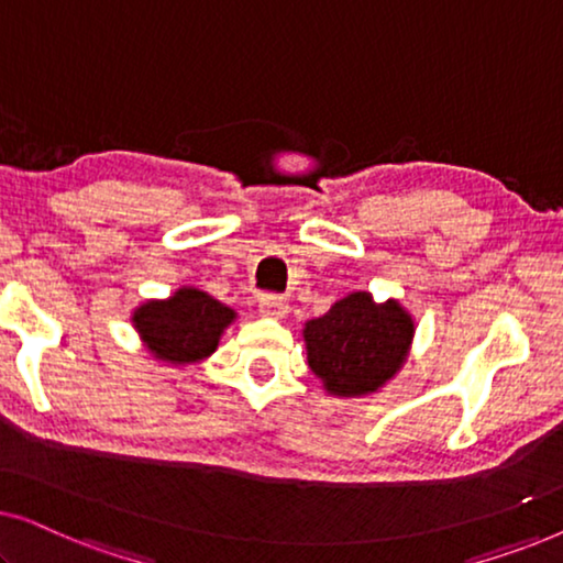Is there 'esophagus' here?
<instances>
[{
	"label": "esophagus",
	"mask_w": 563,
	"mask_h": 563,
	"mask_svg": "<svg viewBox=\"0 0 563 563\" xmlns=\"http://www.w3.org/2000/svg\"><path fill=\"white\" fill-rule=\"evenodd\" d=\"M258 310H261V314H266V318L282 320L284 314L289 312V302L279 295H264L258 302Z\"/></svg>",
	"instance_id": "1"
}]
</instances>
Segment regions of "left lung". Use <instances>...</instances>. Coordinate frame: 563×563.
Returning a JSON list of instances; mask_svg holds the SVG:
<instances>
[{"instance_id":"obj_1","label":"left lung","mask_w":563,"mask_h":563,"mask_svg":"<svg viewBox=\"0 0 563 563\" xmlns=\"http://www.w3.org/2000/svg\"><path fill=\"white\" fill-rule=\"evenodd\" d=\"M412 333V318L395 299L376 305L366 291H353L305 322L307 364L330 395H372L402 368Z\"/></svg>"}]
</instances>
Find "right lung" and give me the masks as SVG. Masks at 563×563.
Listing matches in <instances>:
<instances>
[{
	"label": "right lung",
	"mask_w": 563,
	"mask_h": 563,
	"mask_svg": "<svg viewBox=\"0 0 563 563\" xmlns=\"http://www.w3.org/2000/svg\"><path fill=\"white\" fill-rule=\"evenodd\" d=\"M235 312L207 291L184 287L168 299H151L133 312L148 351L168 364H197L214 353Z\"/></svg>",
	"instance_id": "1"
}]
</instances>
